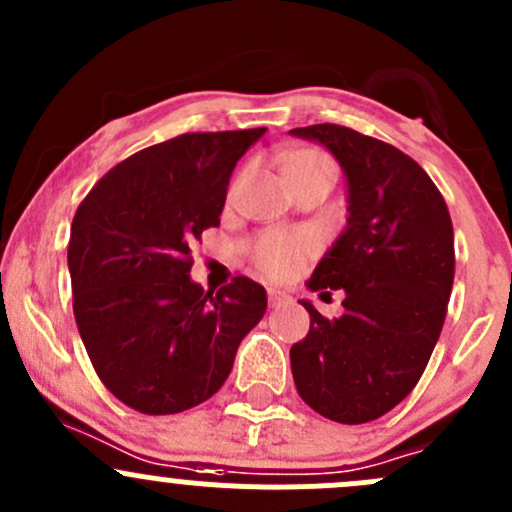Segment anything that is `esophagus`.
Wrapping results in <instances>:
<instances>
[{
	"mask_svg": "<svg viewBox=\"0 0 512 512\" xmlns=\"http://www.w3.org/2000/svg\"><path fill=\"white\" fill-rule=\"evenodd\" d=\"M267 294H270V307H280L282 302H287V299H289L287 294L282 292V289H270Z\"/></svg>",
	"mask_w": 512,
	"mask_h": 512,
	"instance_id": "obj_1",
	"label": "esophagus"
}]
</instances>
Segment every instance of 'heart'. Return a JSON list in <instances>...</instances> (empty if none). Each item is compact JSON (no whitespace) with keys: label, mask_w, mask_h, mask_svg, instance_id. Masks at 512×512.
Returning a JSON list of instances; mask_svg holds the SVG:
<instances>
[{"label":"heart","mask_w":512,"mask_h":512,"mask_svg":"<svg viewBox=\"0 0 512 512\" xmlns=\"http://www.w3.org/2000/svg\"><path fill=\"white\" fill-rule=\"evenodd\" d=\"M324 163H329L327 156L319 151H309V148L292 151L282 158L285 175L299 168ZM309 252H312V240L309 237L289 235V232H267V235L257 237L255 245H252V260L272 280H289V277H294L302 270Z\"/></svg>","instance_id":"heart-1"}]
</instances>
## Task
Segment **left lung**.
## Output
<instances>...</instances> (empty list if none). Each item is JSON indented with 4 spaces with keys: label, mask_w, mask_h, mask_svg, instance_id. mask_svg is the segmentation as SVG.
<instances>
[{
    "label": "left lung",
    "mask_w": 512,
    "mask_h": 512,
    "mask_svg": "<svg viewBox=\"0 0 512 512\" xmlns=\"http://www.w3.org/2000/svg\"><path fill=\"white\" fill-rule=\"evenodd\" d=\"M289 133L339 160L349 203L347 227L307 282L344 289V314L327 319L302 299L309 332L289 349L294 386L329 421H374L411 394L443 329L456 272L451 215L399 148L334 123Z\"/></svg>",
    "instance_id": "left-lung-1"
}]
</instances>
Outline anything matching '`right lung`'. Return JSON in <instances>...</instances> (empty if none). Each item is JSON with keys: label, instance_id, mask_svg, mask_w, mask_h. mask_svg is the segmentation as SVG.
<instances>
[{"label": "right lung", "instance_id": "1", "mask_svg": "<svg viewBox=\"0 0 512 512\" xmlns=\"http://www.w3.org/2000/svg\"><path fill=\"white\" fill-rule=\"evenodd\" d=\"M265 128L183 133L108 170L71 223L74 317L98 379L141 414L208 401L267 292L235 277L218 292L190 280V247L220 225L237 160Z\"/></svg>", "mask_w": 512, "mask_h": 512}]
</instances>
